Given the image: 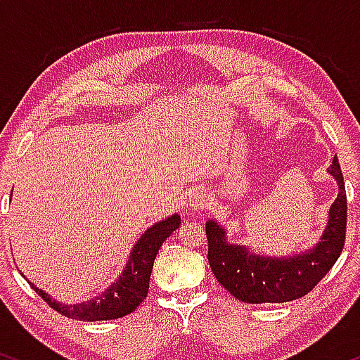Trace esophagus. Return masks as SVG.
<instances>
[{
  "label": "esophagus",
  "mask_w": 360,
  "mask_h": 360,
  "mask_svg": "<svg viewBox=\"0 0 360 360\" xmlns=\"http://www.w3.org/2000/svg\"><path fill=\"white\" fill-rule=\"evenodd\" d=\"M208 194H206L203 189L201 188H196L193 189L191 194H189V206L191 208H205V206H208Z\"/></svg>",
  "instance_id": "1"
}]
</instances>
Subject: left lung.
I'll return each instance as SVG.
<instances>
[{
  "instance_id": "8db88e82",
  "label": "left lung",
  "mask_w": 360,
  "mask_h": 360,
  "mask_svg": "<svg viewBox=\"0 0 360 360\" xmlns=\"http://www.w3.org/2000/svg\"><path fill=\"white\" fill-rule=\"evenodd\" d=\"M328 172L338 184L337 200L330 206L328 221L313 249L291 257H266L245 245L226 240L225 229L206 221L208 260L214 278L243 303H286L303 298L325 278L340 257L347 232V194L337 155Z\"/></svg>"
}]
</instances>
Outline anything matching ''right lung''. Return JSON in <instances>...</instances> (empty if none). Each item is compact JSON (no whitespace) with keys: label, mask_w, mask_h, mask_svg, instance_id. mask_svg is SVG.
Instances as JSON below:
<instances>
[{"label":"right lung","mask_w":360,"mask_h":360,"mask_svg":"<svg viewBox=\"0 0 360 360\" xmlns=\"http://www.w3.org/2000/svg\"><path fill=\"white\" fill-rule=\"evenodd\" d=\"M179 214H172L166 220L152 225L131 249L122 276H118V279L111 283L110 288H106L96 298L77 304H62L59 301L52 300L47 292L37 288L35 284L30 283V286L49 307L72 320L100 321L125 316L128 313L135 311V308L147 298L148 281H150L157 252L169 235L179 229Z\"/></svg>","instance_id":"add662e5"}]
</instances>
